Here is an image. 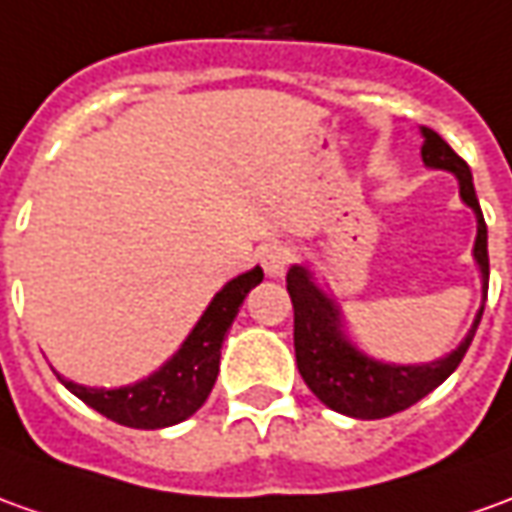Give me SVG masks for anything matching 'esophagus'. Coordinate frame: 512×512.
Returning <instances> with one entry per match:
<instances>
[{
	"label": "esophagus",
	"mask_w": 512,
	"mask_h": 512,
	"mask_svg": "<svg viewBox=\"0 0 512 512\" xmlns=\"http://www.w3.org/2000/svg\"><path fill=\"white\" fill-rule=\"evenodd\" d=\"M260 263H263V271L269 274V277H283L288 266L294 263V249L288 246V243L274 241L269 246H263V252H260Z\"/></svg>",
	"instance_id": "obj_1"
}]
</instances>
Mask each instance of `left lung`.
I'll return each mask as SVG.
<instances>
[{
	"label": "left lung",
	"mask_w": 512,
	"mask_h": 512,
	"mask_svg": "<svg viewBox=\"0 0 512 512\" xmlns=\"http://www.w3.org/2000/svg\"><path fill=\"white\" fill-rule=\"evenodd\" d=\"M420 134H423V148H420L423 165L454 173L460 182V198L474 210V260L482 274V300H488V227L479 210L471 168L465 165V159L451 151V145L437 131L423 125ZM285 283L294 305V350H297L302 381L328 409L358 420H378L403 412L420 398H426L431 389L440 387L460 367L485 311V305H479L471 330L448 356L429 364H389L367 356L350 342L339 305L314 283L311 269L291 266L285 274Z\"/></svg>",
	"instance_id": "left-lung-1"
}]
</instances>
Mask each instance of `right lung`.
I'll list each match as a JSON object with an SVG mask.
<instances>
[{
    "mask_svg": "<svg viewBox=\"0 0 512 512\" xmlns=\"http://www.w3.org/2000/svg\"><path fill=\"white\" fill-rule=\"evenodd\" d=\"M260 280H263L260 266L229 280L212 297L207 311L201 314L196 328L190 330L182 347L156 373L142 378L137 384L97 389L66 381L64 375H58L61 384L72 395H78L86 406H92L95 412L120 426H128V429H165V426L182 423L190 415H196L212 392L218 367H221L224 336L232 328L246 294L255 285H260Z\"/></svg>",
    "mask_w": 512,
    "mask_h": 512,
    "instance_id": "obj_1",
    "label": "right lung"
}]
</instances>
